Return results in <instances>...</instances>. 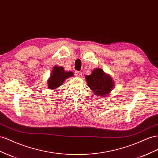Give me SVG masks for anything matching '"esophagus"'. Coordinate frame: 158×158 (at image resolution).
<instances>
[{
	"mask_svg": "<svg viewBox=\"0 0 158 158\" xmlns=\"http://www.w3.org/2000/svg\"><path fill=\"white\" fill-rule=\"evenodd\" d=\"M75 76H76V77H81V76H82V72H75Z\"/></svg>",
	"mask_w": 158,
	"mask_h": 158,
	"instance_id": "obj_1",
	"label": "esophagus"
}]
</instances>
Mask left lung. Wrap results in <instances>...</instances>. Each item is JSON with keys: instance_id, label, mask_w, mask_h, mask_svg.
<instances>
[{"instance_id": "1", "label": "left lung", "mask_w": 158, "mask_h": 158, "mask_svg": "<svg viewBox=\"0 0 158 158\" xmlns=\"http://www.w3.org/2000/svg\"><path fill=\"white\" fill-rule=\"evenodd\" d=\"M86 80L92 93L99 97L109 94L115 86L111 76L98 68L92 70L90 75L86 76Z\"/></svg>"}]
</instances>
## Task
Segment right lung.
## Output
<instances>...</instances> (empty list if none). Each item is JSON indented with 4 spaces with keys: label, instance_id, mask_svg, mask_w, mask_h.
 Listing matches in <instances>:
<instances>
[{
    "label": "right lung",
    "instance_id": "add662e5",
    "mask_svg": "<svg viewBox=\"0 0 158 158\" xmlns=\"http://www.w3.org/2000/svg\"><path fill=\"white\" fill-rule=\"evenodd\" d=\"M73 76L74 73L72 71L66 72L62 66H54L47 80L48 88L55 91H58V88L62 86L64 81Z\"/></svg>",
    "mask_w": 158,
    "mask_h": 158
}]
</instances>
